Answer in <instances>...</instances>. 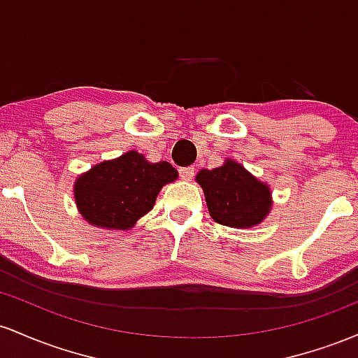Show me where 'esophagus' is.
<instances>
[{
    "mask_svg": "<svg viewBox=\"0 0 358 358\" xmlns=\"http://www.w3.org/2000/svg\"><path fill=\"white\" fill-rule=\"evenodd\" d=\"M179 174H180V179L191 180L192 178H194V167H182V169H179Z\"/></svg>",
    "mask_w": 358,
    "mask_h": 358,
    "instance_id": "obj_1",
    "label": "esophagus"
}]
</instances>
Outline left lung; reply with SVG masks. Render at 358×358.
Wrapping results in <instances>:
<instances>
[{
	"label": "left lung",
	"instance_id": "left-lung-1",
	"mask_svg": "<svg viewBox=\"0 0 358 358\" xmlns=\"http://www.w3.org/2000/svg\"><path fill=\"white\" fill-rule=\"evenodd\" d=\"M196 182L204 192L210 216L224 227H259L274 204L271 186L233 159H224L220 167L201 169Z\"/></svg>",
	"mask_w": 358,
	"mask_h": 358
}]
</instances>
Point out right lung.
Returning a JSON list of instances; mask_svg holds the SVG:
<instances>
[{"label":"right lung","mask_w":358,"mask_h":358,"mask_svg":"<svg viewBox=\"0 0 358 358\" xmlns=\"http://www.w3.org/2000/svg\"><path fill=\"white\" fill-rule=\"evenodd\" d=\"M178 178L167 160L148 162L143 154L128 150L78 176L72 192L79 215L91 227L130 230L154 208L160 189Z\"/></svg>","instance_id":"add662e5"}]
</instances>
